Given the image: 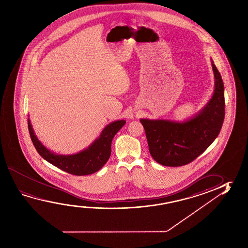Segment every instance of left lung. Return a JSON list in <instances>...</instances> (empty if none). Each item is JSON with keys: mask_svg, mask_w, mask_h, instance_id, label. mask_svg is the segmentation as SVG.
Masks as SVG:
<instances>
[{"mask_svg": "<svg viewBox=\"0 0 248 248\" xmlns=\"http://www.w3.org/2000/svg\"><path fill=\"white\" fill-rule=\"evenodd\" d=\"M215 90L197 112L183 121L140 118L151 156L163 166L186 165L202 154L218 137L225 117L222 78L211 59Z\"/></svg>", "mask_w": 248, "mask_h": 248, "instance_id": "left-lung-1", "label": "left lung"}]
</instances>
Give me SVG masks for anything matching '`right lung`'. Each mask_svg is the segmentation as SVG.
<instances>
[{"label": "right lung", "instance_id": "1", "mask_svg": "<svg viewBox=\"0 0 248 248\" xmlns=\"http://www.w3.org/2000/svg\"><path fill=\"white\" fill-rule=\"evenodd\" d=\"M125 123L124 119L110 123L87 148L75 154L61 155L48 150L39 140L30 119L28 118L31 140L41 157L61 170L75 175H91L101 170L110 158L112 139Z\"/></svg>", "mask_w": 248, "mask_h": 248}]
</instances>
